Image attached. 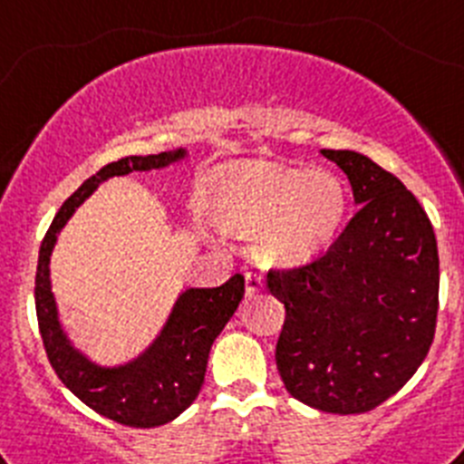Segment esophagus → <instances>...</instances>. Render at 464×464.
<instances>
[{
    "instance_id": "esophagus-1",
    "label": "esophagus",
    "mask_w": 464,
    "mask_h": 464,
    "mask_svg": "<svg viewBox=\"0 0 464 464\" xmlns=\"http://www.w3.org/2000/svg\"><path fill=\"white\" fill-rule=\"evenodd\" d=\"M245 289H247L249 296L259 294L264 289V277L256 276V273H245Z\"/></svg>"
}]
</instances>
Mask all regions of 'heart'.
Instances as JSON below:
<instances>
[{
	"label": "heart",
	"instance_id": "b5f03b06",
	"mask_svg": "<svg viewBox=\"0 0 464 464\" xmlns=\"http://www.w3.org/2000/svg\"><path fill=\"white\" fill-rule=\"evenodd\" d=\"M348 191L332 170L245 163L217 187L215 219L252 237L261 264L301 268L327 255L343 227Z\"/></svg>",
	"mask_w": 464,
	"mask_h": 464
}]
</instances>
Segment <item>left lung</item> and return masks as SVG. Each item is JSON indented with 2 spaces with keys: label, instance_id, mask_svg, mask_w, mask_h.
Masks as SVG:
<instances>
[{
  "label": "left lung",
  "instance_id": "left-lung-1",
  "mask_svg": "<svg viewBox=\"0 0 464 464\" xmlns=\"http://www.w3.org/2000/svg\"><path fill=\"white\" fill-rule=\"evenodd\" d=\"M320 154L345 172L360 209L322 259L266 282L287 310L276 348L287 392L350 416L390 400L430 353L439 252L425 209L397 177L350 149Z\"/></svg>",
  "mask_w": 464,
  "mask_h": 464
}]
</instances>
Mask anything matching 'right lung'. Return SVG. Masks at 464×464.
I'll return each instance as SVG.
<instances>
[{"mask_svg":"<svg viewBox=\"0 0 464 464\" xmlns=\"http://www.w3.org/2000/svg\"><path fill=\"white\" fill-rule=\"evenodd\" d=\"M187 159L188 151L179 147L151 156H126L104 165L64 200L39 249L34 301L48 362L64 388H70L83 404L128 427L165 425L193 404L203 388L209 348L243 301L245 277L236 273L221 287L182 289L160 332L142 353L123 364H100L76 348L60 322L51 287V255L64 224L100 184L130 172L163 170Z\"/></svg>","mask_w":464,"mask_h":464,"instance_id":"obj_1","label":"right lung"}]
</instances>
